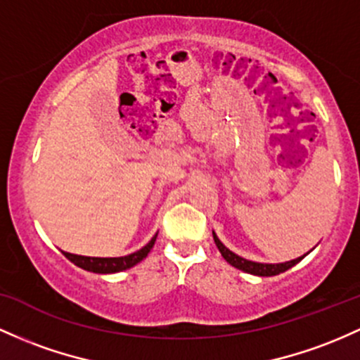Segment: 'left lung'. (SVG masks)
<instances>
[{
    "mask_svg": "<svg viewBox=\"0 0 360 360\" xmlns=\"http://www.w3.org/2000/svg\"><path fill=\"white\" fill-rule=\"evenodd\" d=\"M213 240H215L217 248H219L220 255L224 256V259L229 264H232L234 268H239V270L246 271V274H251V275H258V276H271V275H278V274H283V271H287L289 268L294 266V264H297L304 256L297 259H292V262H285V263H276V264H270V263H256V262H250V259L246 258H240V256L236 255V252H232L231 250H227V248L224 246L222 243H220V239L217 238L215 232H213Z\"/></svg>",
    "mask_w": 360,
    "mask_h": 360,
    "instance_id": "obj_1",
    "label": "left lung"
}]
</instances>
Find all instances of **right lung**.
<instances>
[{"instance_id": "1", "label": "right lung", "mask_w": 360, "mask_h": 360, "mask_svg": "<svg viewBox=\"0 0 360 360\" xmlns=\"http://www.w3.org/2000/svg\"><path fill=\"white\" fill-rule=\"evenodd\" d=\"M157 234L153 236L152 240L147 246L141 248L140 251L131 252L128 256H121V258H90V256H80V255H71V252H65L63 255L70 259L71 263H75L77 266L84 268L86 271H94V274H116V271L128 270V268L135 266L136 263H140L141 259L147 258L150 250L155 244Z\"/></svg>"}]
</instances>
